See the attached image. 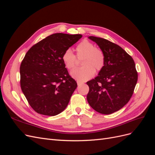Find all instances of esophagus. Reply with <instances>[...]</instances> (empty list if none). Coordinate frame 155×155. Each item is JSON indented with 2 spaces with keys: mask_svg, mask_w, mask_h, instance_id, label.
<instances>
[{
  "mask_svg": "<svg viewBox=\"0 0 155 155\" xmlns=\"http://www.w3.org/2000/svg\"><path fill=\"white\" fill-rule=\"evenodd\" d=\"M77 84H78V86H80V85H83V82H81V81H77Z\"/></svg>",
  "mask_w": 155,
  "mask_h": 155,
  "instance_id": "esophagus-1",
  "label": "esophagus"
}]
</instances>
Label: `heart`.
Listing matches in <instances>:
<instances>
[{"instance_id": "1", "label": "heart", "mask_w": 155, "mask_h": 155, "mask_svg": "<svg viewBox=\"0 0 155 155\" xmlns=\"http://www.w3.org/2000/svg\"><path fill=\"white\" fill-rule=\"evenodd\" d=\"M77 57L82 59L83 66L72 70L70 75L79 81H85L93 77L95 70H100L104 65L105 57L103 51L95 47L94 45L87 40L81 42L76 47ZM63 62L68 69H72L76 66V56L70 49L64 51L62 56Z\"/></svg>"}]
</instances>
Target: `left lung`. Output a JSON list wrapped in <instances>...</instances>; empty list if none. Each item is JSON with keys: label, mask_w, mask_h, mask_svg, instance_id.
Wrapping results in <instances>:
<instances>
[{"label": "left lung", "mask_w": 155, "mask_h": 155, "mask_svg": "<svg viewBox=\"0 0 155 155\" xmlns=\"http://www.w3.org/2000/svg\"><path fill=\"white\" fill-rule=\"evenodd\" d=\"M103 51L105 62L94 79L87 82L88 103L94 110L110 114L124 107L132 96L138 80L133 59L126 51L107 39L89 36Z\"/></svg>", "instance_id": "8db88e82"}]
</instances>
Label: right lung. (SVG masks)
Masks as SVG:
<instances>
[{"label":"right lung","mask_w":155,"mask_h":155,"mask_svg":"<svg viewBox=\"0 0 155 155\" xmlns=\"http://www.w3.org/2000/svg\"><path fill=\"white\" fill-rule=\"evenodd\" d=\"M81 37V34L58 33L27 51L20 67L21 87L37 113L54 116L66 109L78 85L69 76L62 56Z\"/></svg>","instance_id":"obj_1"}]
</instances>
